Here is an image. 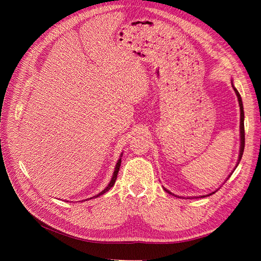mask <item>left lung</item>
<instances>
[{"label": "left lung", "instance_id": "1", "mask_svg": "<svg viewBox=\"0 0 261 261\" xmlns=\"http://www.w3.org/2000/svg\"><path fill=\"white\" fill-rule=\"evenodd\" d=\"M231 83H232V87H233V89H234V91H235V93H236V97H238V100H239V105H240V110H241V118H240V153H239V160H238V162H236V165H235V168H234V170L238 168V165H239V163H240V161H241V159H242V155H243V152H244V147H245V129H244V107H243V101H242V98H241V94H240V92L238 91V89L235 88L234 87V85H233V80H231ZM233 170V171H234ZM233 171H232V173H233ZM232 173L230 175H228V177H230L231 175H232ZM227 177V178H228ZM226 178V179H227ZM163 189L165 192H167L168 194H170V195H173V196H175V197H178L177 195H174L173 193H171L169 189H167V188H164L163 187ZM217 192V191H216ZM216 192H212V193H210V194H208V195H202V196H199V197H193V198H202V197H207V196H210V195H212V194H215Z\"/></svg>", "mask_w": 261, "mask_h": 261}]
</instances>
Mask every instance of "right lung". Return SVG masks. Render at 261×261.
I'll return each instance as SVG.
<instances>
[{
    "instance_id": "obj_1",
    "label": "right lung",
    "mask_w": 261,
    "mask_h": 261,
    "mask_svg": "<svg viewBox=\"0 0 261 261\" xmlns=\"http://www.w3.org/2000/svg\"><path fill=\"white\" fill-rule=\"evenodd\" d=\"M122 155H123V153H121V156H120V159L117 160V162H116V164H115V168H114V172H113V174H112V178H111V180H110V183L108 184V186L103 189V191L102 192H100L98 195H96V196H93V197H91V198H88V199H86V200H89V199H92V198H97V197H99V196H101V195H103L105 193H107L110 188L111 187H113V185H114V183H115V180H116V177H117V173H118V171H120V167H121V162H122Z\"/></svg>"
}]
</instances>
